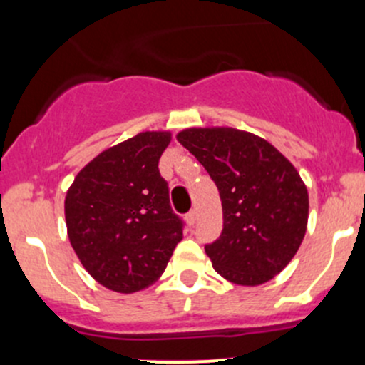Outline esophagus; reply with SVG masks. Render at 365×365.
I'll use <instances>...</instances> for the list:
<instances>
[{"label":"esophagus","mask_w":365,"mask_h":365,"mask_svg":"<svg viewBox=\"0 0 365 365\" xmlns=\"http://www.w3.org/2000/svg\"><path fill=\"white\" fill-rule=\"evenodd\" d=\"M195 221H197V212H195V210H190V212L186 214V223L190 225V227H193Z\"/></svg>","instance_id":"34e87169"}]
</instances>
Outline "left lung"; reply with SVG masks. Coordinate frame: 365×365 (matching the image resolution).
I'll return each instance as SVG.
<instances>
[{
    "mask_svg": "<svg viewBox=\"0 0 365 365\" xmlns=\"http://www.w3.org/2000/svg\"><path fill=\"white\" fill-rule=\"evenodd\" d=\"M178 140L220 190L223 232L205 246L214 270L240 287L272 279L306 235L309 195L297 168L265 138L237 128H186Z\"/></svg>",
    "mask_w": 365,
    "mask_h": 365,
    "instance_id": "8db88e82",
    "label": "left lung"
}]
</instances>
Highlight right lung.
Returning <instances> with one entry per match:
<instances>
[{
  "instance_id": "right-lung-1",
  "label": "right lung",
  "mask_w": 365,
  "mask_h": 365,
  "mask_svg": "<svg viewBox=\"0 0 365 365\" xmlns=\"http://www.w3.org/2000/svg\"><path fill=\"white\" fill-rule=\"evenodd\" d=\"M170 131H142L93 158L66 191V232L89 276L118 294L151 287L167 269L182 223L158 161Z\"/></svg>"
}]
</instances>
